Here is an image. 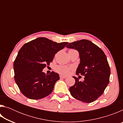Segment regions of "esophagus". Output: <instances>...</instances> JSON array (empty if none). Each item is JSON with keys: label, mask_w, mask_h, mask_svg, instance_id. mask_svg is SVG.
I'll list each match as a JSON object with an SVG mask.
<instances>
[{"label": "esophagus", "mask_w": 123, "mask_h": 123, "mask_svg": "<svg viewBox=\"0 0 123 123\" xmlns=\"http://www.w3.org/2000/svg\"><path fill=\"white\" fill-rule=\"evenodd\" d=\"M60 78H61V79H65V78H67V77H66V76H63V75H60Z\"/></svg>", "instance_id": "esophagus-1"}]
</instances>
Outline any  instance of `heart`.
Listing matches in <instances>:
<instances>
[{
	"instance_id": "1",
	"label": "heart",
	"mask_w": 123,
	"mask_h": 123,
	"mask_svg": "<svg viewBox=\"0 0 123 123\" xmlns=\"http://www.w3.org/2000/svg\"><path fill=\"white\" fill-rule=\"evenodd\" d=\"M56 71L57 72L61 74L64 75H67L69 74L70 72V68L67 66H63V65H60L56 67L55 68Z\"/></svg>"
}]
</instances>
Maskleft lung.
Masks as SVG:
<instances>
[{
	"instance_id": "8db88e82",
	"label": "left lung",
	"mask_w": 123,
	"mask_h": 123,
	"mask_svg": "<svg viewBox=\"0 0 123 123\" xmlns=\"http://www.w3.org/2000/svg\"><path fill=\"white\" fill-rule=\"evenodd\" d=\"M66 47L79 51L80 63L76 74L85 76L83 81H79L78 78L73 76L75 83L70 87V94L84 103L94 101L103 94L110 81L111 70L105 53L87 39L70 43Z\"/></svg>"
}]
</instances>
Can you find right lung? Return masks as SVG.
Returning a JSON list of instances; mask_svg holds the SVG:
<instances>
[{
  "label": "right lung",
  "instance_id": "right-lung-1",
  "mask_svg": "<svg viewBox=\"0 0 123 123\" xmlns=\"http://www.w3.org/2000/svg\"><path fill=\"white\" fill-rule=\"evenodd\" d=\"M67 44L39 37L21 48L14 62L13 69L14 80L23 94L29 99L37 100L50 94L60 79L59 75L54 72L45 74L43 69Z\"/></svg>",
  "mask_w": 123,
  "mask_h": 123
}]
</instances>
